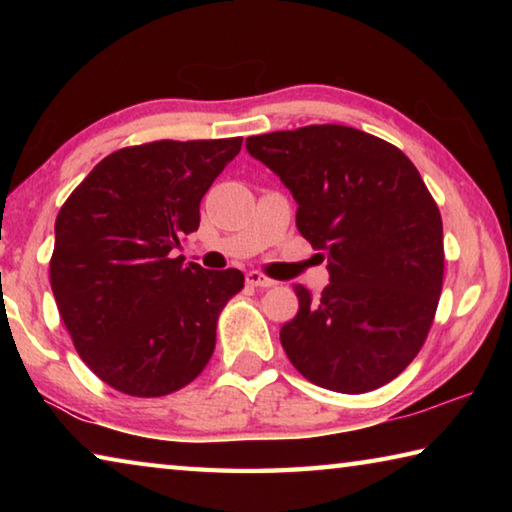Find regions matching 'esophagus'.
<instances>
[{
  "instance_id": "obj_1",
  "label": "esophagus",
  "mask_w": 512,
  "mask_h": 512,
  "mask_svg": "<svg viewBox=\"0 0 512 512\" xmlns=\"http://www.w3.org/2000/svg\"><path fill=\"white\" fill-rule=\"evenodd\" d=\"M246 284H250V287H257V289H268V287H273L275 282L268 280V277L259 271H250V273H246Z\"/></svg>"
}]
</instances>
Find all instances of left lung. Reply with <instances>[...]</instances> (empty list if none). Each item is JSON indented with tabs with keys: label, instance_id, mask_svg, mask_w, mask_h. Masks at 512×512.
<instances>
[{
	"label": "left lung",
	"instance_id": "obj_1",
	"mask_svg": "<svg viewBox=\"0 0 512 512\" xmlns=\"http://www.w3.org/2000/svg\"><path fill=\"white\" fill-rule=\"evenodd\" d=\"M298 203V232L325 250L329 284L280 329L311 384L368 393L420 352L443 289V221L418 169L357 128L323 124L246 140Z\"/></svg>",
	"mask_w": 512,
	"mask_h": 512
}]
</instances>
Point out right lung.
Segmentation results:
<instances>
[{
	"label": "right lung",
	"instance_id": "obj_1",
	"mask_svg": "<svg viewBox=\"0 0 512 512\" xmlns=\"http://www.w3.org/2000/svg\"><path fill=\"white\" fill-rule=\"evenodd\" d=\"M239 151L241 137L128 146L60 207L51 291L79 357L121 393L169 395L212 357L244 273L183 264L171 250L198 230L201 198Z\"/></svg>",
	"mask_w": 512,
	"mask_h": 512
}]
</instances>
